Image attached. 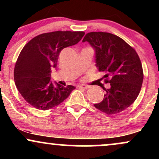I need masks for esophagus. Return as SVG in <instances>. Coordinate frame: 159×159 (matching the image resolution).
Wrapping results in <instances>:
<instances>
[{"label":"esophagus","mask_w":159,"mask_h":159,"mask_svg":"<svg viewBox=\"0 0 159 159\" xmlns=\"http://www.w3.org/2000/svg\"><path fill=\"white\" fill-rule=\"evenodd\" d=\"M78 87H79V88H82V89H88L89 87H90V86L88 85H85V84H80L78 86Z\"/></svg>","instance_id":"1"}]
</instances>
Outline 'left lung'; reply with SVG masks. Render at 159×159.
Returning a JSON list of instances; mask_svg holds the SVG:
<instances>
[{"instance_id": "8db88e82", "label": "left lung", "mask_w": 159, "mask_h": 159, "mask_svg": "<svg viewBox=\"0 0 159 159\" xmlns=\"http://www.w3.org/2000/svg\"><path fill=\"white\" fill-rule=\"evenodd\" d=\"M94 49L95 63L110 88L101 102L94 106L107 114H116L130 106L139 95L143 79L140 60L134 48L119 36L105 32H91L82 40Z\"/></svg>"}]
</instances>
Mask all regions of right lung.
Here are the masks:
<instances>
[{"label": "right lung", "instance_id": "add662e5", "mask_svg": "<svg viewBox=\"0 0 159 159\" xmlns=\"http://www.w3.org/2000/svg\"><path fill=\"white\" fill-rule=\"evenodd\" d=\"M84 34L83 31L45 33L25 45L16 61L14 81L27 103L39 110H48L63 102L75 89L52 81L51 72L57 68L61 51L77 44Z\"/></svg>", "mask_w": 159, "mask_h": 159}]
</instances>
